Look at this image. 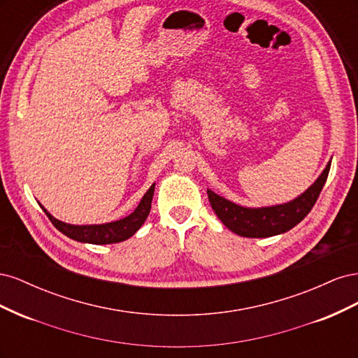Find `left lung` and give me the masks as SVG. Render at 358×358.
I'll list each match as a JSON object with an SVG mask.
<instances>
[{
    "mask_svg": "<svg viewBox=\"0 0 358 358\" xmlns=\"http://www.w3.org/2000/svg\"><path fill=\"white\" fill-rule=\"evenodd\" d=\"M330 166L331 159L305 192L284 204L267 206V208H243L208 189L209 201L216 216L227 229L236 234L242 237H272L282 234L296 227L310 212L327 180Z\"/></svg>",
    "mask_w": 358,
    "mask_h": 358,
    "instance_id": "obj_1",
    "label": "left lung"
}]
</instances>
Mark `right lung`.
Listing matches in <instances>:
<instances>
[{"label":"right lung","mask_w":358,"mask_h":358,"mask_svg":"<svg viewBox=\"0 0 358 358\" xmlns=\"http://www.w3.org/2000/svg\"><path fill=\"white\" fill-rule=\"evenodd\" d=\"M154 189H155V183L150 185V188L146 191L143 199L140 200L138 206L133 213H129L128 216L122 220L112 221V222H106V224H92V225H73L62 222L53 216L43 208L45 213L48 215V218L50 222L57 227V229L66 234L67 237L73 241H78L82 243H92V245H109V243H117V242H124L128 237H131L140 227L143 225L146 221L148 215L150 212V203H152L154 197Z\"/></svg>","instance_id":"1"}]
</instances>
